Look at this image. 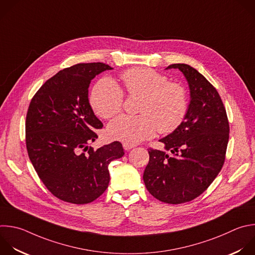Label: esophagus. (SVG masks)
<instances>
[{
  "mask_svg": "<svg viewBox=\"0 0 255 255\" xmlns=\"http://www.w3.org/2000/svg\"><path fill=\"white\" fill-rule=\"evenodd\" d=\"M134 147H135V145L128 144V143H123V148H124L125 150H130V149H132V148H134Z\"/></svg>",
  "mask_w": 255,
  "mask_h": 255,
  "instance_id": "1",
  "label": "esophagus"
}]
</instances>
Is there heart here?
<instances>
[{"instance_id":"1","label":"heart","mask_w":255,"mask_h":255,"mask_svg":"<svg viewBox=\"0 0 255 255\" xmlns=\"http://www.w3.org/2000/svg\"><path fill=\"white\" fill-rule=\"evenodd\" d=\"M128 94L142 97L138 116H121L108 126L111 138L136 144L152 137L156 130L171 133L183 122L188 110L186 90L178 83L149 68H132L121 74ZM124 95L111 78L101 79L92 90L90 104L95 114L110 119L122 111Z\"/></svg>"}]
</instances>
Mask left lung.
<instances>
[{
    "mask_svg": "<svg viewBox=\"0 0 255 255\" xmlns=\"http://www.w3.org/2000/svg\"><path fill=\"white\" fill-rule=\"evenodd\" d=\"M168 69H178L184 75L190 103L180 126L159 140L165 150L148 149L143 180L156 199L180 204L202 194L220 172L229 124L217 90L203 75L187 64H173Z\"/></svg>",
    "mask_w": 255,
    "mask_h": 255,
    "instance_id": "1",
    "label": "left lung"
}]
</instances>
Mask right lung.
Instances as JSON below:
<instances>
[{"label": "right lung", "mask_w": 255, "mask_h": 255, "mask_svg": "<svg viewBox=\"0 0 255 255\" xmlns=\"http://www.w3.org/2000/svg\"><path fill=\"white\" fill-rule=\"evenodd\" d=\"M104 63L77 64L50 78L33 97L26 117V145L35 170L57 198L74 204L94 201L107 189L109 163L124 155L114 141L89 147L103 127L89 103L88 88Z\"/></svg>", "instance_id": "obj_1"}]
</instances>
